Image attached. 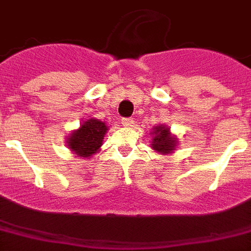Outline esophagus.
<instances>
[{
  "mask_svg": "<svg viewBox=\"0 0 251 251\" xmlns=\"http://www.w3.org/2000/svg\"><path fill=\"white\" fill-rule=\"evenodd\" d=\"M121 124H123L125 127H131V126L134 125V119H131V117H124V119L121 120Z\"/></svg>",
  "mask_w": 251,
  "mask_h": 251,
  "instance_id": "34e87169",
  "label": "esophagus"
}]
</instances>
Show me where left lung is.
Wrapping results in <instances>:
<instances>
[{
    "label": "left lung",
    "instance_id": "left-lung-1",
    "mask_svg": "<svg viewBox=\"0 0 251 251\" xmlns=\"http://www.w3.org/2000/svg\"><path fill=\"white\" fill-rule=\"evenodd\" d=\"M154 134V138H152V144L151 148L154 150L159 152H169L176 150V138H173L169 132L167 127L164 125L156 126L154 127V131L151 132Z\"/></svg>",
    "mask_w": 251,
    "mask_h": 251
}]
</instances>
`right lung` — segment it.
<instances>
[{
    "mask_svg": "<svg viewBox=\"0 0 251 251\" xmlns=\"http://www.w3.org/2000/svg\"><path fill=\"white\" fill-rule=\"evenodd\" d=\"M106 124L96 119L84 121L77 131H73L68 139V147L79 158H89L102 145L103 136L107 131Z\"/></svg>",
    "mask_w": 251,
    "mask_h": 251,
    "instance_id": "right-lung-1",
    "label": "right lung"
}]
</instances>
